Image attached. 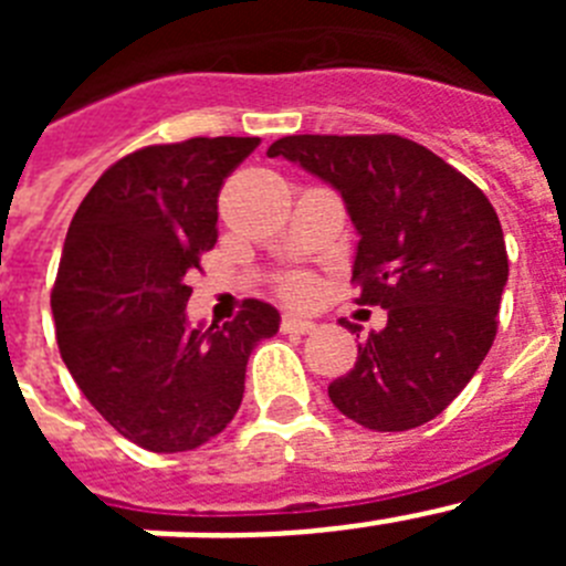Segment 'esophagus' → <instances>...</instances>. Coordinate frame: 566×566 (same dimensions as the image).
Returning a JSON list of instances; mask_svg holds the SVG:
<instances>
[{
  "mask_svg": "<svg viewBox=\"0 0 566 566\" xmlns=\"http://www.w3.org/2000/svg\"><path fill=\"white\" fill-rule=\"evenodd\" d=\"M280 326H283L286 334H308L317 328V323L308 317H300V314H283V323H280Z\"/></svg>",
  "mask_w": 566,
  "mask_h": 566,
  "instance_id": "34e87169",
  "label": "esophagus"
}]
</instances>
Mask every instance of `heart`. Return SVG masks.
<instances>
[{
	"label": "heart",
	"instance_id": "1",
	"mask_svg": "<svg viewBox=\"0 0 566 566\" xmlns=\"http://www.w3.org/2000/svg\"><path fill=\"white\" fill-rule=\"evenodd\" d=\"M312 292V283H308L306 277H292L286 280V294L289 297H306V294Z\"/></svg>",
	"mask_w": 566,
	"mask_h": 566
}]
</instances>
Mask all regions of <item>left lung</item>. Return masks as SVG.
<instances>
[{
    "instance_id": "8db88e82",
    "label": "left lung",
    "mask_w": 566,
    "mask_h": 566,
    "mask_svg": "<svg viewBox=\"0 0 566 566\" xmlns=\"http://www.w3.org/2000/svg\"><path fill=\"white\" fill-rule=\"evenodd\" d=\"M277 155L337 189L359 238L357 303L388 312L352 371L328 385L334 408L371 431L431 422L496 337L507 286L496 209L451 164L399 135H286L269 147Z\"/></svg>"
}]
</instances>
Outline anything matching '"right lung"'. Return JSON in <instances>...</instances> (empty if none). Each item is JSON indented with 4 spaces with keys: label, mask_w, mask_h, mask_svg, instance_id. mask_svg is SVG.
Segmentation results:
<instances>
[{
    "label": "right lung",
    "mask_w": 566,
    "mask_h": 566,
    "mask_svg": "<svg viewBox=\"0 0 566 566\" xmlns=\"http://www.w3.org/2000/svg\"><path fill=\"white\" fill-rule=\"evenodd\" d=\"M260 138H189L115 161L70 221L50 297L59 352L90 405L153 453L234 419L247 363L280 312L247 300L218 326L187 317V277L218 240V192Z\"/></svg>",
    "instance_id": "obj_1"
}]
</instances>
